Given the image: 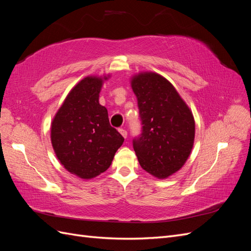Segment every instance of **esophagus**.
Segmentation results:
<instances>
[{"label": "esophagus", "instance_id": "34e87169", "mask_svg": "<svg viewBox=\"0 0 251 251\" xmlns=\"http://www.w3.org/2000/svg\"><path fill=\"white\" fill-rule=\"evenodd\" d=\"M119 133L123 135V137H125V138H126V136H127V132L125 130V128H119Z\"/></svg>", "mask_w": 251, "mask_h": 251}]
</instances>
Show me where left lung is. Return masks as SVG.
Instances as JSON below:
<instances>
[{"mask_svg":"<svg viewBox=\"0 0 251 251\" xmlns=\"http://www.w3.org/2000/svg\"><path fill=\"white\" fill-rule=\"evenodd\" d=\"M131 85L142 125L141 134L133 139L136 156L144 171L168 178L183 166L192 151V111L172 83L157 73H139Z\"/></svg>","mask_w":251,"mask_h":251,"instance_id":"obj_1","label":"left lung"}]
</instances>
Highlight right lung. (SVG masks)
I'll return each mask as SVG.
<instances>
[{"instance_id": "1", "label": "right lung", "mask_w": 251, "mask_h": 251, "mask_svg": "<svg viewBox=\"0 0 251 251\" xmlns=\"http://www.w3.org/2000/svg\"><path fill=\"white\" fill-rule=\"evenodd\" d=\"M107 77L88 76L68 94L51 125V142L64 168L81 179L107 171L125 138L109 123L108 110L100 104Z\"/></svg>"}]
</instances>
